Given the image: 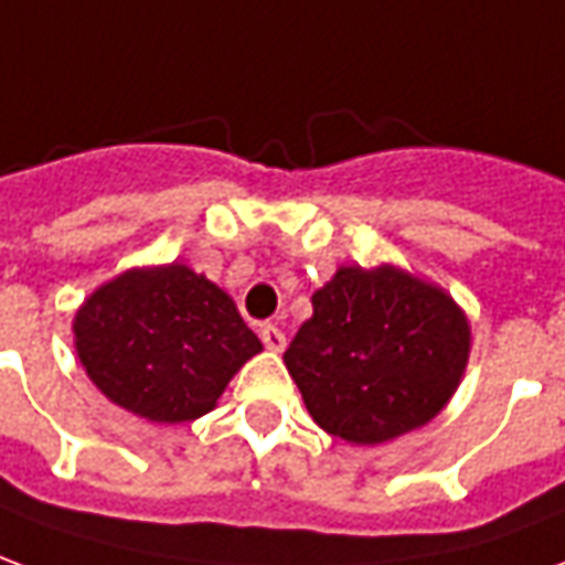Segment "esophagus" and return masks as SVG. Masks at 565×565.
I'll return each mask as SVG.
<instances>
[{
    "label": "esophagus",
    "mask_w": 565,
    "mask_h": 565,
    "mask_svg": "<svg viewBox=\"0 0 565 565\" xmlns=\"http://www.w3.org/2000/svg\"><path fill=\"white\" fill-rule=\"evenodd\" d=\"M262 340L270 353H282L286 350V334L276 326H262Z\"/></svg>",
    "instance_id": "esophagus-1"
}]
</instances>
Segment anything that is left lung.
Segmentation results:
<instances>
[{"label":"left lung","mask_w":565,"mask_h":565,"mask_svg":"<svg viewBox=\"0 0 565 565\" xmlns=\"http://www.w3.org/2000/svg\"><path fill=\"white\" fill-rule=\"evenodd\" d=\"M282 359L328 435L383 444L450 402L468 362V322L454 298L411 274L340 267Z\"/></svg>","instance_id":"left-lung-1"}]
</instances>
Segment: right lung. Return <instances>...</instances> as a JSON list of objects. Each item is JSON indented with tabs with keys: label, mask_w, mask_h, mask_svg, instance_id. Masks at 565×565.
Wrapping results in <instances>:
<instances>
[{
	"label": "right lung",
	"mask_w": 565,
	"mask_h": 565,
	"mask_svg": "<svg viewBox=\"0 0 565 565\" xmlns=\"http://www.w3.org/2000/svg\"><path fill=\"white\" fill-rule=\"evenodd\" d=\"M75 350L87 377L124 411L188 423L215 407L262 340L206 276L167 264L94 291L75 316Z\"/></svg>",
	"instance_id": "obj_1"
}]
</instances>
